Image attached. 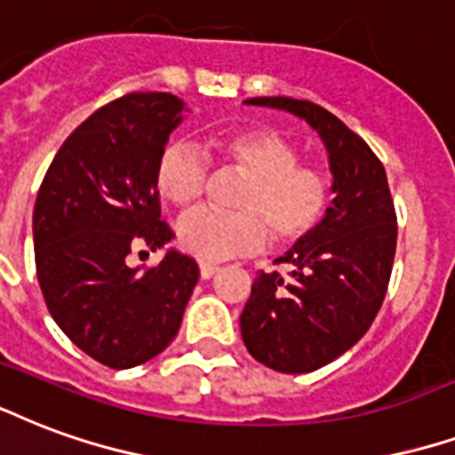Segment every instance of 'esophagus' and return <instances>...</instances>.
Wrapping results in <instances>:
<instances>
[{
	"mask_svg": "<svg viewBox=\"0 0 455 455\" xmlns=\"http://www.w3.org/2000/svg\"><path fill=\"white\" fill-rule=\"evenodd\" d=\"M217 272H219V262L200 260V275H202V279H210L212 275H217Z\"/></svg>",
	"mask_w": 455,
	"mask_h": 455,
	"instance_id": "esophagus-1",
	"label": "esophagus"
}]
</instances>
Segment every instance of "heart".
I'll return each mask as SVG.
<instances>
[{
  "label": "heart",
  "mask_w": 455,
  "mask_h": 455,
  "mask_svg": "<svg viewBox=\"0 0 455 455\" xmlns=\"http://www.w3.org/2000/svg\"><path fill=\"white\" fill-rule=\"evenodd\" d=\"M210 151L245 176L234 195L236 212L197 210L178 221V243L202 260H224L253 251L270 234L275 245L301 241L321 224L331 204V180L299 164V151L272 130L219 132ZM207 164L190 144L173 142L154 168L156 193L176 207L200 200Z\"/></svg>",
  "instance_id": "heart-1"
}]
</instances>
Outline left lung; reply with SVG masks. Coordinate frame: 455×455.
<instances>
[{"label": "left lung", "instance_id": "1", "mask_svg": "<svg viewBox=\"0 0 455 455\" xmlns=\"http://www.w3.org/2000/svg\"><path fill=\"white\" fill-rule=\"evenodd\" d=\"M248 106L301 117L328 151L335 200L321 224L260 272L241 313V338L260 364L308 373L345 355L381 308L395 255V210L388 178L369 144L311 100L260 96Z\"/></svg>", "mask_w": 455, "mask_h": 455}]
</instances>
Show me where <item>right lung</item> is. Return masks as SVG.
<instances>
[{"mask_svg": "<svg viewBox=\"0 0 455 455\" xmlns=\"http://www.w3.org/2000/svg\"><path fill=\"white\" fill-rule=\"evenodd\" d=\"M190 113L173 93H130L86 117L60 147L33 210L36 270L50 315L110 369L149 362L173 342L200 270L168 248L156 267L127 265L173 238L154 168Z\"/></svg>", "mask_w": 455, "mask_h": 455, "instance_id": "obj_1", "label": "right lung"}]
</instances>
